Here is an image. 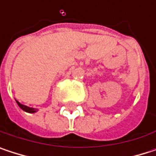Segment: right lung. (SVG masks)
<instances>
[{
    "label": "right lung",
    "instance_id": "obj_1",
    "mask_svg": "<svg viewBox=\"0 0 156 156\" xmlns=\"http://www.w3.org/2000/svg\"><path fill=\"white\" fill-rule=\"evenodd\" d=\"M16 102H17L18 106L22 109L23 111H25V112H28V113H36V112L38 111V109L37 108H30V107H27V106H25V105H22V104H20V103L19 101H17V100H16Z\"/></svg>",
    "mask_w": 156,
    "mask_h": 156
}]
</instances>
